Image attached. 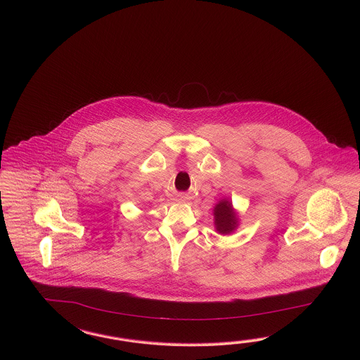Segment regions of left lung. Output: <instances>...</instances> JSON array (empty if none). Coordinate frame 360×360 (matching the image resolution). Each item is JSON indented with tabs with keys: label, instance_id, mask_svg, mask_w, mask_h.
I'll return each instance as SVG.
<instances>
[{
	"label": "left lung",
	"instance_id": "8db88e82",
	"mask_svg": "<svg viewBox=\"0 0 360 360\" xmlns=\"http://www.w3.org/2000/svg\"><path fill=\"white\" fill-rule=\"evenodd\" d=\"M214 225L217 232L221 234H228L233 232L237 226V217L232 208V204L226 200L220 201L214 207Z\"/></svg>",
	"mask_w": 360,
	"mask_h": 360
}]
</instances>
